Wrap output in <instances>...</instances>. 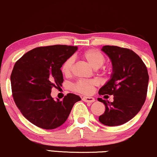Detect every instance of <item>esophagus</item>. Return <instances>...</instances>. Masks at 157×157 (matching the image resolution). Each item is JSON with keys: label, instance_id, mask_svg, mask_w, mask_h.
I'll list each match as a JSON object with an SVG mask.
<instances>
[{"label": "esophagus", "instance_id": "obj_1", "mask_svg": "<svg viewBox=\"0 0 157 157\" xmlns=\"http://www.w3.org/2000/svg\"><path fill=\"white\" fill-rule=\"evenodd\" d=\"M82 100L86 101V102H89V103H92L94 101H95L94 98H93V97H83Z\"/></svg>", "mask_w": 157, "mask_h": 157}]
</instances>
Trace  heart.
<instances>
[{
  "label": "heart",
  "mask_w": 157,
  "mask_h": 157,
  "mask_svg": "<svg viewBox=\"0 0 157 157\" xmlns=\"http://www.w3.org/2000/svg\"><path fill=\"white\" fill-rule=\"evenodd\" d=\"M81 56L86 60L89 64L94 69L99 68L105 62V57L100 51L94 49L85 50L81 53ZM74 59L70 57L63 63L61 67V71L65 76H68L71 74L72 70ZM94 83L89 81H79L74 86V89L76 91L83 94H89L91 92Z\"/></svg>",
  "instance_id": "1"
}]
</instances>
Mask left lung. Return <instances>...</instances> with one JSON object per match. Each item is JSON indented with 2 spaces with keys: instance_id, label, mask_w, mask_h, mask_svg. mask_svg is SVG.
<instances>
[{
  "instance_id": "obj_1",
  "label": "left lung",
  "mask_w": 157,
  "mask_h": 157,
  "mask_svg": "<svg viewBox=\"0 0 157 157\" xmlns=\"http://www.w3.org/2000/svg\"><path fill=\"white\" fill-rule=\"evenodd\" d=\"M101 50L113 65L110 78L99 90V95H113L114 101L104 103L105 111L99 116L101 123L121 125L133 118L141 110L147 94L148 74L141 58L133 50L117 46L105 45Z\"/></svg>"
}]
</instances>
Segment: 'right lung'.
Here are the masks:
<instances>
[{
  "label": "right lung",
  "mask_w": 157,
  "mask_h": 157,
  "mask_svg": "<svg viewBox=\"0 0 157 157\" xmlns=\"http://www.w3.org/2000/svg\"><path fill=\"white\" fill-rule=\"evenodd\" d=\"M77 50L76 46L60 44L40 47L26 52L14 65L11 75L13 100L25 118L37 127H60L81 99L74 94H68L62 101L51 97L52 88L63 82L62 65Z\"/></svg>",
  "instance_id": "1"
}]
</instances>
